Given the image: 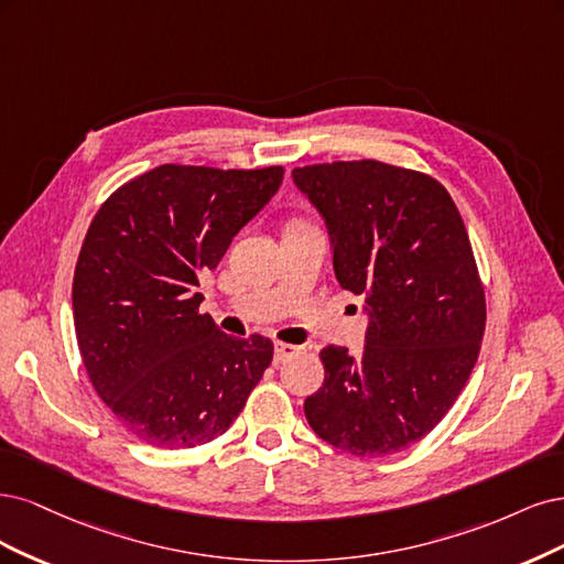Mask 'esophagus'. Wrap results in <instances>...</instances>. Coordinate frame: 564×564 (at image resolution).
Listing matches in <instances>:
<instances>
[{"label":"esophagus","instance_id":"esophagus-1","mask_svg":"<svg viewBox=\"0 0 564 564\" xmlns=\"http://www.w3.org/2000/svg\"><path fill=\"white\" fill-rule=\"evenodd\" d=\"M297 351H300V347H293V344L276 341V344H274V360H276V362H283V360H288L290 356H295Z\"/></svg>","mask_w":564,"mask_h":564}]
</instances>
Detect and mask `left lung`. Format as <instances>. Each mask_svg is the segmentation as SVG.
<instances>
[{"label": "left lung", "instance_id": "obj_1", "mask_svg": "<svg viewBox=\"0 0 564 564\" xmlns=\"http://www.w3.org/2000/svg\"><path fill=\"white\" fill-rule=\"evenodd\" d=\"M330 236L333 271L366 297V347H325L304 401L318 438L356 457L422 441L457 401L485 333V295L462 215L424 173L381 161L293 171Z\"/></svg>", "mask_w": 564, "mask_h": 564}]
</instances>
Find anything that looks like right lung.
Here are the masks:
<instances>
[{"label":"right lung","mask_w":564,"mask_h":564,"mask_svg":"<svg viewBox=\"0 0 564 564\" xmlns=\"http://www.w3.org/2000/svg\"><path fill=\"white\" fill-rule=\"evenodd\" d=\"M283 169L166 163L117 189L88 227L72 312L90 384L142 443H210L243 410L274 344L225 335L198 276L279 192Z\"/></svg>","instance_id":"1"}]
</instances>
